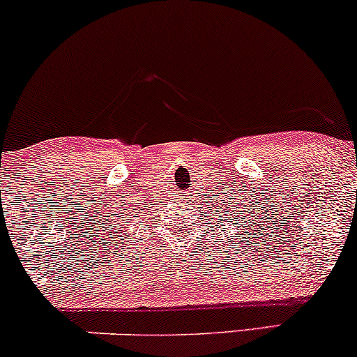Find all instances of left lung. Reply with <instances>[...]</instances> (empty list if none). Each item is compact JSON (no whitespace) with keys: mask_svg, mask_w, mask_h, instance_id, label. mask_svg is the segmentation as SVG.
Listing matches in <instances>:
<instances>
[{"mask_svg":"<svg viewBox=\"0 0 357 357\" xmlns=\"http://www.w3.org/2000/svg\"><path fill=\"white\" fill-rule=\"evenodd\" d=\"M238 198H241V196H238ZM228 199H230V202H228V206L227 204H225V210L227 211H223V221L225 223H227V220H230L231 223H230V227H233V223H236V227H240L241 228V231L245 233V236H247V233H248V228L247 227H243L245 225V213L243 211H247V204H245V199H243V208H241V204H238L236 203V196H228ZM235 201L236 204L233 205L232 202ZM223 202H225V198H223ZM240 203H241V199H240ZM240 206L241 208H238V206ZM221 210H223V208H221ZM220 215V213H218ZM252 221H253V218H252ZM225 223L221 225V228L225 227ZM253 223H255V221H253ZM252 230H255V228L252 227ZM245 236H243V240H245Z\"/></svg>","mask_w":357,"mask_h":357,"instance_id":"8db88e82","label":"left lung"}]
</instances>
